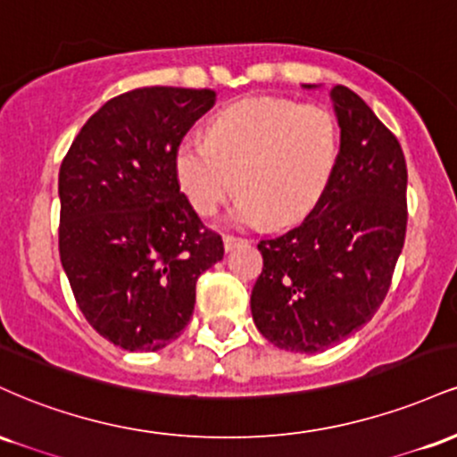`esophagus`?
Segmentation results:
<instances>
[{
  "instance_id": "1",
  "label": "esophagus",
  "mask_w": 457,
  "mask_h": 457,
  "mask_svg": "<svg viewBox=\"0 0 457 457\" xmlns=\"http://www.w3.org/2000/svg\"><path fill=\"white\" fill-rule=\"evenodd\" d=\"M246 240L245 238H238V236H223V246H225V251H232L234 246H238V245H245Z\"/></svg>"
}]
</instances>
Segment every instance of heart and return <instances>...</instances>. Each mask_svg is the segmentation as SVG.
Returning a JSON list of instances; mask_svg holds the SVG:
<instances>
[{"label":"heart","instance_id":"b5f03b06","mask_svg":"<svg viewBox=\"0 0 457 457\" xmlns=\"http://www.w3.org/2000/svg\"><path fill=\"white\" fill-rule=\"evenodd\" d=\"M337 159L339 127L327 107L251 96L214 115L206 141H182L176 178L204 217L238 187L243 193L229 208V223L286 228L318 206Z\"/></svg>","mask_w":457,"mask_h":457}]
</instances>
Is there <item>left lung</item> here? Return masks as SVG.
<instances>
[{"label":"left lung","instance_id":"obj_1","mask_svg":"<svg viewBox=\"0 0 457 457\" xmlns=\"http://www.w3.org/2000/svg\"><path fill=\"white\" fill-rule=\"evenodd\" d=\"M330 101L342 130L335 174L305 221L260 240L264 269L251 292L260 333L301 354L322 353L371 320L389 292L408 221L400 141L345 86H335Z\"/></svg>","mask_w":457,"mask_h":457}]
</instances>
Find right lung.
Returning a JSON list of instances; mask_svg holds the SVG:
<instances>
[{
  "label": "right lung",
  "mask_w": 457,
  "mask_h": 457,
  "mask_svg": "<svg viewBox=\"0 0 457 457\" xmlns=\"http://www.w3.org/2000/svg\"><path fill=\"white\" fill-rule=\"evenodd\" d=\"M212 90L139 87L83 124L60 167V260L87 322L124 350L170 345L195 307V283L223 260L176 178L187 130Z\"/></svg>",
  "instance_id": "right-lung-1"
}]
</instances>
